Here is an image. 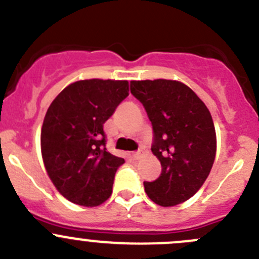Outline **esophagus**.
<instances>
[{"mask_svg": "<svg viewBox=\"0 0 259 259\" xmlns=\"http://www.w3.org/2000/svg\"><path fill=\"white\" fill-rule=\"evenodd\" d=\"M140 156H141V151H135V152H132V157H134L135 160L139 159Z\"/></svg>", "mask_w": 259, "mask_h": 259, "instance_id": "1", "label": "esophagus"}]
</instances>
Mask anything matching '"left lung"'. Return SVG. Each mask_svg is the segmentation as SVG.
I'll list each match as a JSON object with an SVG mask.
<instances>
[{
	"label": "left lung",
	"mask_w": 259,
	"mask_h": 259,
	"mask_svg": "<svg viewBox=\"0 0 259 259\" xmlns=\"http://www.w3.org/2000/svg\"><path fill=\"white\" fill-rule=\"evenodd\" d=\"M131 94L145 107L154 131L151 151L161 164L145 192L156 205L170 207L191 198L210 174L216 132L210 110L191 88L176 80L131 81Z\"/></svg>",
	"instance_id": "obj_1"
}]
</instances>
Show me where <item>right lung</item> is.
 Returning a JSON list of instances; mask_svg holds the SVG:
<instances>
[{
	"label": "right lung",
	"instance_id": "add662e5",
	"mask_svg": "<svg viewBox=\"0 0 259 259\" xmlns=\"http://www.w3.org/2000/svg\"><path fill=\"white\" fill-rule=\"evenodd\" d=\"M128 97L125 80H81L52 102L40 134L41 156L52 183L76 205L95 207L112 194L124 159L105 149L103 125Z\"/></svg>",
	"mask_w": 259,
	"mask_h": 259
}]
</instances>
